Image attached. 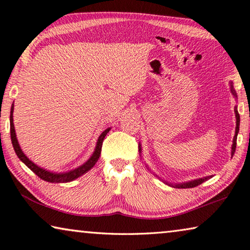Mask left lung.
<instances>
[{"instance_id":"obj_1","label":"left lung","mask_w":250,"mask_h":250,"mask_svg":"<svg viewBox=\"0 0 250 250\" xmlns=\"http://www.w3.org/2000/svg\"><path fill=\"white\" fill-rule=\"evenodd\" d=\"M231 91L233 93V95H235L236 97V93L234 91V89H233L232 84H231ZM234 111H235V117H236V128H235V135H234V139H233V145H232V156L234 155L235 152V148H236V139H237V133H238V130H240V115H238V111H237V108L235 107L234 108ZM141 150V147L140 149ZM210 176L208 177H204V178H200V179H195V180H192V182H189V183H184V184H178V185H175L174 187L176 188H193V187H196V186L201 185L202 183L206 182L207 179H209Z\"/></svg>"}]
</instances>
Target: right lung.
Returning <instances> with one entry per match:
<instances>
[{"label":"right lung","instance_id":"obj_1","mask_svg":"<svg viewBox=\"0 0 250 250\" xmlns=\"http://www.w3.org/2000/svg\"><path fill=\"white\" fill-rule=\"evenodd\" d=\"M13 111H14V104L12 106V109H10V117H9V121H10V139H12V143L14 146L15 152L17 153L18 158L22 161L26 167H28L32 172H34L37 176L40 178H42L43 180H46V182L49 183H68L72 182V180L78 178L79 176H82L83 174H84L86 172H88L90 168H92L94 167V164L98 162L100 155H101V150H102V144L104 141V137L106 136V134L108 133L110 128H107L105 131L102 132V134L100 135L98 143H97V147H95V150L93 152V155L91 156V158L89 160L81 166L79 167L73 169L71 172L67 173H61V174H57V173H51L46 171V169L42 168L40 167H37L36 164H34L31 160H29V158L26 157L24 153L21 150V148L18 144L17 137H16V133H15V126L13 124Z\"/></svg>","mask_w":250,"mask_h":250}]
</instances>
